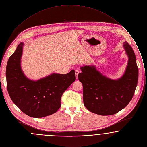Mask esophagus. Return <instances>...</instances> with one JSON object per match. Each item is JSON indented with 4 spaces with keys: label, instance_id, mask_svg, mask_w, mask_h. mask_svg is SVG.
<instances>
[{
    "label": "esophagus",
    "instance_id": "34e87169",
    "mask_svg": "<svg viewBox=\"0 0 147 147\" xmlns=\"http://www.w3.org/2000/svg\"><path fill=\"white\" fill-rule=\"evenodd\" d=\"M79 72H80V71H79V69H76L75 70V75H76V79H78V76Z\"/></svg>",
    "mask_w": 147,
    "mask_h": 147
}]
</instances>
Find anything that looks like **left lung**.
I'll list each match as a JSON object with an SVG mask.
<instances>
[{
  "mask_svg": "<svg viewBox=\"0 0 147 147\" xmlns=\"http://www.w3.org/2000/svg\"><path fill=\"white\" fill-rule=\"evenodd\" d=\"M123 47L128 57L125 74L114 80L107 78L95 66L84 65L78 79L83 86V101L88 110L101 115L115 114L132 100L138 80V67L131 46L125 41Z\"/></svg>",
  "mask_w": 147,
  "mask_h": 147,
  "instance_id": "left-lung-1",
  "label": "left lung"
}]
</instances>
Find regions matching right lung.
Returning <instances> with one entry per match:
<instances>
[{
	"mask_svg": "<svg viewBox=\"0 0 147 147\" xmlns=\"http://www.w3.org/2000/svg\"><path fill=\"white\" fill-rule=\"evenodd\" d=\"M24 43L9 57L6 78L8 94L13 102L27 115L42 118L56 113L61 106L63 92L75 81L73 69L67 74H53L37 81L28 79L21 68Z\"/></svg>",
	"mask_w": 147,
	"mask_h": 147,
	"instance_id": "obj_1",
	"label": "right lung"
}]
</instances>
